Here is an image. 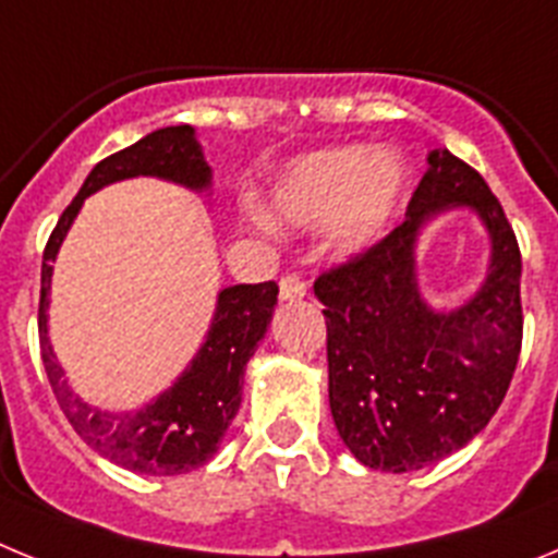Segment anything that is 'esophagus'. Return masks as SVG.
I'll return each mask as SVG.
<instances>
[{"instance_id": "34e87169", "label": "esophagus", "mask_w": 558, "mask_h": 558, "mask_svg": "<svg viewBox=\"0 0 558 558\" xmlns=\"http://www.w3.org/2000/svg\"><path fill=\"white\" fill-rule=\"evenodd\" d=\"M279 295H282V302H299V299L307 295V282L295 274L282 276V279H279Z\"/></svg>"}]
</instances>
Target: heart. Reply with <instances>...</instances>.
Wrapping results in <instances>:
<instances>
[{
	"instance_id": "1",
	"label": "heart",
	"mask_w": 558,
	"mask_h": 558,
	"mask_svg": "<svg viewBox=\"0 0 558 558\" xmlns=\"http://www.w3.org/2000/svg\"><path fill=\"white\" fill-rule=\"evenodd\" d=\"M402 170L366 147H335L299 161L276 186L274 218L295 229H327L343 254L372 245L397 206Z\"/></svg>"
}]
</instances>
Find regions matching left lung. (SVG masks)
I'll return each instance as SVG.
<instances>
[{"mask_svg": "<svg viewBox=\"0 0 558 558\" xmlns=\"http://www.w3.org/2000/svg\"><path fill=\"white\" fill-rule=\"evenodd\" d=\"M427 161L405 220L315 279L335 427L360 463L383 472L422 470L472 441L509 391L522 347V256L500 201L450 150ZM450 205L482 215L493 265L470 305L436 314L417 295L412 245Z\"/></svg>", "mask_w": 558, "mask_h": 558, "instance_id": "1", "label": "left lung"}]
</instances>
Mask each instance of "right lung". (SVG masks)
I'll list each match as a JSON object with an SVG mask.
<instances>
[{
    "label": "right lung",
    "instance_id": "1",
    "mask_svg": "<svg viewBox=\"0 0 558 558\" xmlns=\"http://www.w3.org/2000/svg\"><path fill=\"white\" fill-rule=\"evenodd\" d=\"M133 175H156V179L175 181L190 190H204L211 181V170L204 161V153L190 125L159 128L95 165L75 201L58 218V226L44 248L41 302H38L41 360L63 416L92 450L140 475H181L218 452L220 438L229 430L243 399L245 363L268 329L279 284L259 282L226 288L218 295L215 324L206 335L198 357L192 360V366L181 374L179 383L161 393L156 402H150L145 411L113 416V413L88 408L81 397L69 391L61 366L49 347L47 293L49 276H52L49 263L56 259L83 201L100 186L133 179Z\"/></svg>",
    "mask_w": 558,
    "mask_h": 558
}]
</instances>
